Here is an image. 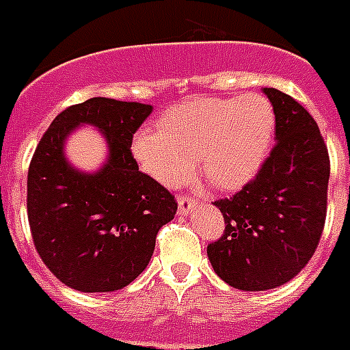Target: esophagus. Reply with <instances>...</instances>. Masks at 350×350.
Segmentation results:
<instances>
[{
    "mask_svg": "<svg viewBox=\"0 0 350 350\" xmlns=\"http://www.w3.org/2000/svg\"><path fill=\"white\" fill-rule=\"evenodd\" d=\"M195 208V200H191L189 196H180L178 198V211L180 215H189Z\"/></svg>",
    "mask_w": 350,
    "mask_h": 350,
    "instance_id": "34e87169",
    "label": "esophagus"
}]
</instances>
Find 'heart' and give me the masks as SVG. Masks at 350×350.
<instances>
[{
  "label": "heart",
  "mask_w": 350,
  "mask_h": 350,
  "mask_svg": "<svg viewBox=\"0 0 350 350\" xmlns=\"http://www.w3.org/2000/svg\"><path fill=\"white\" fill-rule=\"evenodd\" d=\"M276 113L269 98H193L163 113L157 128L133 135L131 154L155 182L176 187L198 167L221 191H237L260 170L271 148Z\"/></svg>",
  "instance_id": "1"
}]
</instances>
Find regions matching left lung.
<instances>
[{"label":"left lung","instance_id":"left-lung-1","mask_svg":"<svg viewBox=\"0 0 350 350\" xmlns=\"http://www.w3.org/2000/svg\"><path fill=\"white\" fill-rule=\"evenodd\" d=\"M263 92L276 113V144L252 182L215 202L226 228L208 245L215 273L241 291L274 289L295 278L327 219L330 159L317 122L291 96Z\"/></svg>","mask_w":350,"mask_h":350}]
</instances>
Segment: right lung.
Listing matches in <instances>:
<instances>
[{
    "label": "right lung",
    "instance_id": "add662e5",
    "mask_svg": "<svg viewBox=\"0 0 350 350\" xmlns=\"http://www.w3.org/2000/svg\"><path fill=\"white\" fill-rule=\"evenodd\" d=\"M152 105L90 98L64 109L38 142L27 172L31 235L46 267L64 286L83 293L122 289L146 269L155 237L174 219V196L131 155L133 133ZM94 125L110 155L96 173L66 161V137Z\"/></svg>",
    "mask_w": 350,
    "mask_h": 350
}]
</instances>
